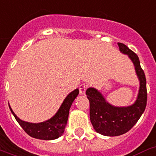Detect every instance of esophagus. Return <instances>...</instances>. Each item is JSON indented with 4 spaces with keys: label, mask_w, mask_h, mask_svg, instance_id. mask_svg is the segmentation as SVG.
<instances>
[{
    "label": "esophagus",
    "mask_w": 156,
    "mask_h": 156,
    "mask_svg": "<svg viewBox=\"0 0 156 156\" xmlns=\"http://www.w3.org/2000/svg\"><path fill=\"white\" fill-rule=\"evenodd\" d=\"M87 87H88V86H87L86 84H85V83H82V84H81L80 86H79V92H80V94H85Z\"/></svg>",
    "instance_id": "esophagus-1"
}]
</instances>
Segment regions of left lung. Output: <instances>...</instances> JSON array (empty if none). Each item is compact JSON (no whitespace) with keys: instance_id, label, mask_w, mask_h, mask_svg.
Returning a JSON list of instances; mask_svg holds the SVG:
<instances>
[{"instance_id":"left-lung-1","label":"left lung","mask_w":156,"mask_h":156,"mask_svg":"<svg viewBox=\"0 0 156 156\" xmlns=\"http://www.w3.org/2000/svg\"><path fill=\"white\" fill-rule=\"evenodd\" d=\"M117 44L120 51L127 55L133 62L140 81V89L135 102L125 107L109 104L97 89L90 87L86 90V94L90 101L91 124L97 133L106 136H116L129 132L140 118L147 105L146 78L138 56L124 44Z\"/></svg>"}]
</instances>
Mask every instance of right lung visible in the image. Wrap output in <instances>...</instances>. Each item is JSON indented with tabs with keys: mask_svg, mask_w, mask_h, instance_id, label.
I'll return each mask as SVG.
<instances>
[{
	"mask_svg": "<svg viewBox=\"0 0 156 156\" xmlns=\"http://www.w3.org/2000/svg\"><path fill=\"white\" fill-rule=\"evenodd\" d=\"M79 94L78 89H76L74 91L68 94L64 99L60 108L55 114L51 118L48 120L40 123H31L22 120L14 113L12 108L9 105V108L12 113L22 129L25 131V133L30 136L44 140H51L58 138L64 133L67 123L69 111L72 103Z\"/></svg>",
	"mask_w": 156,
	"mask_h": 156,
	"instance_id": "right-lung-1",
	"label": "right lung"
}]
</instances>
